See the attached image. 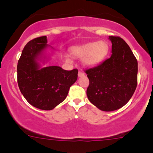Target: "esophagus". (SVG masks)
<instances>
[{"label":"esophagus","instance_id":"obj_1","mask_svg":"<svg viewBox=\"0 0 153 153\" xmlns=\"http://www.w3.org/2000/svg\"><path fill=\"white\" fill-rule=\"evenodd\" d=\"M78 77H82V76H84V73L83 72H81V71H79V72H78Z\"/></svg>","mask_w":153,"mask_h":153}]
</instances>
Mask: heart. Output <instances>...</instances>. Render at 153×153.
I'll return each mask as SVG.
<instances>
[{"mask_svg": "<svg viewBox=\"0 0 153 153\" xmlns=\"http://www.w3.org/2000/svg\"><path fill=\"white\" fill-rule=\"evenodd\" d=\"M109 52V45L105 41L89 42L81 45L75 46L70 49L72 55L81 58L82 64L86 67H95L105 60ZM66 61L70 62L67 57Z\"/></svg>", "mask_w": 153, "mask_h": 153, "instance_id": "b5f03b06", "label": "heart"}]
</instances>
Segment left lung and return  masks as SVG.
Instances as JSON below:
<instances>
[{
	"label": "left lung",
	"instance_id": "obj_1",
	"mask_svg": "<svg viewBox=\"0 0 153 153\" xmlns=\"http://www.w3.org/2000/svg\"><path fill=\"white\" fill-rule=\"evenodd\" d=\"M112 55L99 66L86 70L89 80L88 99L106 112L124 106L137 86L138 61L128 44L120 37L109 36Z\"/></svg>",
	"mask_w": 153,
	"mask_h": 153
}]
</instances>
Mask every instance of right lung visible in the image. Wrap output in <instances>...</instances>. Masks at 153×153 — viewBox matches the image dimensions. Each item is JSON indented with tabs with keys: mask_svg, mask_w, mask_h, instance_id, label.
Returning <instances> with one entry per match:
<instances>
[{
	"mask_svg": "<svg viewBox=\"0 0 153 153\" xmlns=\"http://www.w3.org/2000/svg\"><path fill=\"white\" fill-rule=\"evenodd\" d=\"M47 36L29 41L18 62V83L21 93L32 106L51 110L65 100L70 86L77 81L78 70L58 66L43 67L48 58ZM52 48V47H51Z\"/></svg>",
	"mask_w": 153,
	"mask_h": 153,
	"instance_id": "obj_1",
	"label": "right lung"
}]
</instances>
